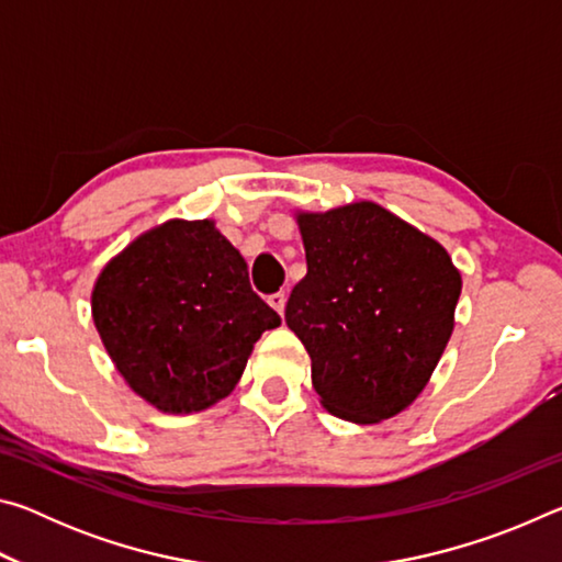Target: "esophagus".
I'll list each match as a JSON object with an SVG mask.
<instances>
[{
	"mask_svg": "<svg viewBox=\"0 0 562 562\" xmlns=\"http://www.w3.org/2000/svg\"><path fill=\"white\" fill-rule=\"evenodd\" d=\"M268 302H270V307L278 312V315H282L284 304H288V297H284V292H274V294H270Z\"/></svg>",
	"mask_w": 562,
	"mask_h": 562,
	"instance_id": "34e87169",
	"label": "esophagus"
}]
</instances>
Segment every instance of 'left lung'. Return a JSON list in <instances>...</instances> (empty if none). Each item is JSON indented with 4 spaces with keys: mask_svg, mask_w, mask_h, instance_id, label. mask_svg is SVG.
I'll list each match as a JSON object with an SVG mask.
<instances>
[{
    "mask_svg": "<svg viewBox=\"0 0 562 562\" xmlns=\"http://www.w3.org/2000/svg\"><path fill=\"white\" fill-rule=\"evenodd\" d=\"M307 274L284 322L329 414L379 424L429 384L453 331L461 272L449 252L372 201L297 215Z\"/></svg>",
    "mask_w": 562,
    "mask_h": 562,
    "instance_id": "left-lung-1",
    "label": "left lung"
}]
</instances>
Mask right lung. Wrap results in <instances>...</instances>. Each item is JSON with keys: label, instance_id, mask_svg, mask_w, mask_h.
Instances as JSON below:
<instances>
[{"label": "right lung", "instance_id": "obj_1", "mask_svg": "<svg viewBox=\"0 0 562 562\" xmlns=\"http://www.w3.org/2000/svg\"><path fill=\"white\" fill-rule=\"evenodd\" d=\"M91 317L119 374L166 414L233 392L280 315L250 288L247 262L215 221H166L106 262Z\"/></svg>", "mask_w": 562, "mask_h": 562}]
</instances>
